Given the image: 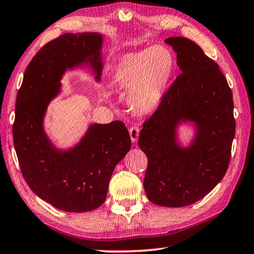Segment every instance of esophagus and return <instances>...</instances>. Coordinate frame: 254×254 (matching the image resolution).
<instances>
[{
	"instance_id": "34e87169",
	"label": "esophagus",
	"mask_w": 254,
	"mask_h": 254,
	"mask_svg": "<svg viewBox=\"0 0 254 254\" xmlns=\"http://www.w3.org/2000/svg\"><path fill=\"white\" fill-rule=\"evenodd\" d=\"M139 132H140V128L138 126H132L129 129V134H130V139L132 142H137L138 137H139Z\"/></svg>"
}]
</instances>
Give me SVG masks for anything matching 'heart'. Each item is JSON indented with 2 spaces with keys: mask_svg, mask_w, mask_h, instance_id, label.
<instances>
[{
  "mask_svg": "<svg viewBox=\"0 0 254 254\" xmlns=\"http://www.w3.org/2000/svg\"><path fill=\"white\" fill-rule=\"evenodd\" d=\"M174 68L172 53L163 46H153L124 55L113 72L112 83L118 90L130 91L128 103L131 111L147 114L162 101Z\"/></svg>",
  "mask_w": 254,
  "mask_h": 254,
  "instance_id": "b5f03b06",
  "label": "heart"
}]
</instances>
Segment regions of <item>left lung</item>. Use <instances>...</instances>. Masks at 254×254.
Segmentation results:
<instances>
[{"instance_id": "1", "label": "left lung", "mask_w": 254, "mask_h": 254, "mask_svg": "<svg viewBox=\"0 0 254 254\" xmlns=\"http://www.w3.org/2000/svg\"><path fill=\"white\" fill-rule=\"evenodd\" d=\"M177 53L181 74L139 134L148 158L143 188L159 206L184 207L208 194L228 169L236 133L234 101L218 64L184 37L165 39ZM194 124L188 147L177 139L180 123Z\"/></svg>"}]
</instances>
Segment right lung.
Wrapping results in <instances>:
<instances>
[{"label": "right lung", "mask_w": 254, "mask_h": 254, "mask_svg": "<svg viewBox=\"0 0 254 254\" xmlns=\"http://www.w3.org/2000/svg\"><path fill=\"white\" fill-rule=\"evenodd\" d=\"M103 35L64 34L41 48L25 70L13 124L14 148L30 190L56 208L84 213L106 199L114 169L130 150L125 124H91L73 148L62 150L44 128L49 103L61 92L66 70L90 66L101 80Z\"/></svg>", "instance_id": "1"}]
</instances>
